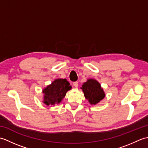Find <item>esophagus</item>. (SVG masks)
<instances>
[{
    "mask_svg": "<svg viewBox=\"0 0 148 148\" xmlns=\"http://www.w3.org/2000/svg\"><path fill=\"white\" fill-rule=\"evenodd\" d=\"M73 85L76 88H77L78 87V83L77 82V81H76V82H74L73 83Z\"/></svg>",
    "mask_w": 148,
    "mask_h": 148,
    "instance_id": "1",
    "label": "esophagus"
}]
</instances>
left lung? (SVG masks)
Returning <instances> with one entry per match:
<instances>
[{"mask_svg": "<svg viewBox=\"0 0 148 148\" xmlns=\"http://www.w3.org/2000/svg\"><path fill=\"white\" fill-rule=\"evenodd\" d=\"M84 93V97L88 100L90 104L95 105L105 97V93L100 84L93 79H88L81 88Z\"/></svg>", "mask_w": 148, "mask_h": 148, "instance_id": "8db88e82", "label": "left lung"}]
</instances>
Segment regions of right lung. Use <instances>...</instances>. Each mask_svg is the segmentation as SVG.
<instances>
[{"label":"right lung","mask_w":148,"mask_h":148,"mask_svg":"<svg viewBox=\"0 0 148 148\" xmlns=\"http://www.w3.org/2000/svg\"><path fill=\"white\" fill-rule=\"evenodd\" d=\"M71 88L72 86L66 79H55L42 90L43 102L47 106L58 104L62 102L67 91Z\"/></svg>","instance_id":"right-lung-1"}]
</instances>
